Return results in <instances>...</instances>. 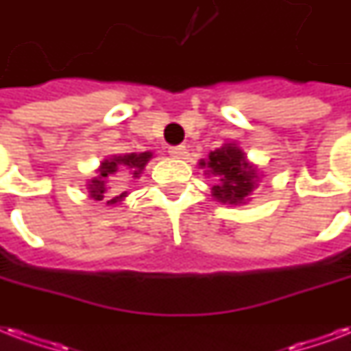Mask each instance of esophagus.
Listing matches in <instances>:
<instances>
[{
	"label": "esophagus",
	"mask_w": 351,
	"mask_h": 351,
	"mask_svg": "<svg viewBox=\"0 0 351 351\" xmlns=\"http://www.w3.org/2000/svg\"><path fill=\"white\" fill-rule=\"evenodd\" d=\"M186 145H176V147H169V154L175 158H182L186 156Z\"/></svg>",
	"instance_id": "1"
}]
</instances>
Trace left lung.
<instances>
[{"instance_id": "1", "label": "left lung", "mask_w": 351, "mask_h": 351, "mask_svg": "<svg viewBox=\"0 0 351 351\" xmlns=\"http://www.w3.org/2000/svg\"><path fill=\"white\" fill-rule=\"evenodd\" d=\"M200 167H206V175L217 180L211 187V197L223 204H247L258 187V169L235 143H224L211 151L208 160H200Z\"/></svg>"}]
</instances>
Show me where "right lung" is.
I'll use <instances>...</instances> for the list:
<instances>
[{"mask_svg": "<svg viewBox=\"0 0 351 351\" xmlns=\"http://www.w3.org/2000/svg\"><path fill=\"white\" fill-rule=\"evenodd\" d=\"M152 158V152H130L123 156H110L108 160L101 162V167L97 169V175L88 182V193L93 200H104L106 204H116L121 202L123 197H127V191L121 195L108 193V178L114 176L117 171H128L132 178H140L141 171L145 169L147 162Z\"/></svg>", "mask_w": 351, "mask_h": 351, "instance_id": "obj_1", "label": "right lung"}]
</instances>
